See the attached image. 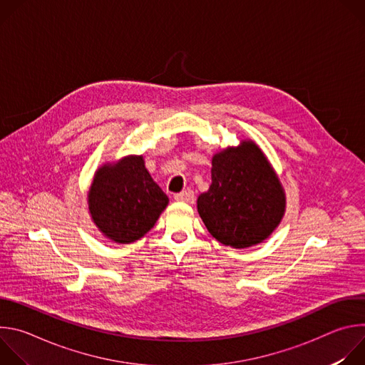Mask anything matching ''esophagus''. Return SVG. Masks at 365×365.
I'll use <instances>...</instances> for the list:
<instances>
[{
  "label": "esophagus",
  "mask_w": 365,
  "mask_h": 365,
  "mask_svg": "<svg viewBox=\"0 0 365 365\" xmlns=\"http://www.w3.org/2000/svg\"><path fill=\"white\" fill-rule=\"evenodd\" d=\"M175 199L180 200V202H186V203H193L195 202V193H193V190L186 189V190L180 192V193H176Z\"/></svg>",
  "instance_id": "esophagus-1"
}]
</instances>
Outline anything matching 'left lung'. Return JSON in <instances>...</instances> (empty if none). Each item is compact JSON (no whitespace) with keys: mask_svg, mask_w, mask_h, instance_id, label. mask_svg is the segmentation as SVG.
Instances as JSON below:
<instances>
[{"mask_svg":"<svg viewBox=\"0 0 365 365\" xmlns=\"http://www.w3.org/2000/svg\"><path fill=\"white\" fill-rule=\"evenodd\" d=\"M212 183L197 197V212L210 234L224 245L247 248L263 242L279 227L284 189L264 153L242 140L212 158Z\"/></svg>","mask_w":365,"mask_h":365,"instance_id":"obj_1","label":"left lung"}]
</instances>
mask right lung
<instances>
[{
    "label": "right lung",
    "instance_id": "obj_1",
    "mask_svg": "<svg viewBox=\"0 0 365 365\" xmlns=\"http://www.w3.org/2000/svg\"><path fill=\"white\" fill-rule=\"evenodd\" d=\"M168 203V195L151 179L143 155H127L117 163L101 166L88 192L93 224L118 244L144 237Z\"/></svg>",
    "mask_w": 365,
    "mask_h": 365
}]
</instances>
